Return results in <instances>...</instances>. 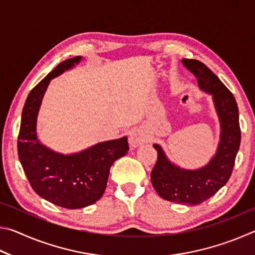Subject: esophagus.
I'll return each instance as SVG.
<instances>
[{"mask_svg": "<svg viewBox=\"0 0 255 255\" xmlns=\"http://www.w3.org/2000/svg\"><path fill=\"white\" fill-rule=\"evenodd\" d=\"M148 135L143 128H135L132 129L129 133V144H130L131 147L136 148L141 144L146 143L148 140Z\"/></svg>", "mask_w": 255, "mask_h": 255, "instance_id": "obj_1", "label": "esophagus"}]
</instances>
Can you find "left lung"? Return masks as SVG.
<instances>
[{
	"mask_svg": "<svg viewBox=\"0 0 255 255\" xmlns=\"http://www.w3.org/2000/svg\"><path fill=\"white\" fill-rule=\"evenodd\" d=\"M197 77L201 91L213 98L221 125L217 150L206 165L196 170L182 169L167 158L158 144L157 162L150 173V181L158 196L167 201L196 206L213 197L227 183L234 167L241 144L239 108L234 96L205 64L196 59L181 60Z\"/></svg>",
	"mask_w": 255,
	"mask_h": 255,
	"instance_id": "obj_1",
	"label": "left lung"
}]
</instances>
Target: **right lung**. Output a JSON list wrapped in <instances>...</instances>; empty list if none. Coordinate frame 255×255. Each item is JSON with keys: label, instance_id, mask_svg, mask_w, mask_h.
I'll use <instances>...</instances> for the list:
<instances>
[{"label": "right lung", "instance_id": "obj_1", "mask_svg": "<svg viewBox=\"0 0 255 255\" xmlns=\"http://www.w3.org/2000/svg\"><path fill=\"white\" fill-rule=\"evenodd\" d=\"M81 60V56L64 60L30 91L18 137L20 163L34 192L67 209L84 208L100 199L111 165L129 149L126 136L67 155L55 152L38 139L37 118L50 81L72 70Z\"/></svg>", "mask_w": 255, "mask_h": 255}]
</instances>
